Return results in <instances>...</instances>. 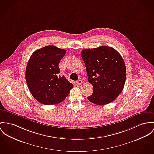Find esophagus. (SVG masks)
Instances as JSON below:
<instances>
[{"label":"esophagus","mask_w":154,"mask_h":154,"mask_svg":"<svg viewBox=\"0 0 154 154\" xmlns=\"http://www.w3.org/2000/svg\"><path fill=\"white\" fill-rule=\"evenodd\" d=\"M83 83V81H82V80H77V81L76 82V84H78V85H81V84H82V83Z\"/></svg>","instance_id":"esophagus-1"}]
</instances>
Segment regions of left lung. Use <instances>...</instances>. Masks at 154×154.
Here are the masks:
<instances>
[{"label": "left lung", "mask_w": 154, "mask_h": 154, "mask_svg": "<svg viewBox=\"0 0 154 154\" xmlns=\"http://www.w3.org/2000/svg\"><path fill=\"white\" fill-rule=\"evenodd\" d=\"M89 83L93 93L87 97L98 106L109 104L122 92L126 79V67L119 52L109 46H100L82 51Z\"/></svg>", "instance_id": "obj_1"}]
</instances>
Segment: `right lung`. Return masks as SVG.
<instances>
[{
    "label": "right lung",
    "mask_w": 154,
    "mask_h": 154,
    "mask_svg": "<svg viewBox=\"0 0 154 154\" xmlns=\"http://www.w3.org/2000/svg\"><path fill=\"white\" fill-rule=\"evenodd\" d=\"M66 50L48 46L35 50L26 69V81L33 97L45 105L59 104L65 100L73 85L60 73V61Z\"/></svg>",
    "instance_id": "right-lung-1"
}]
</instances>
